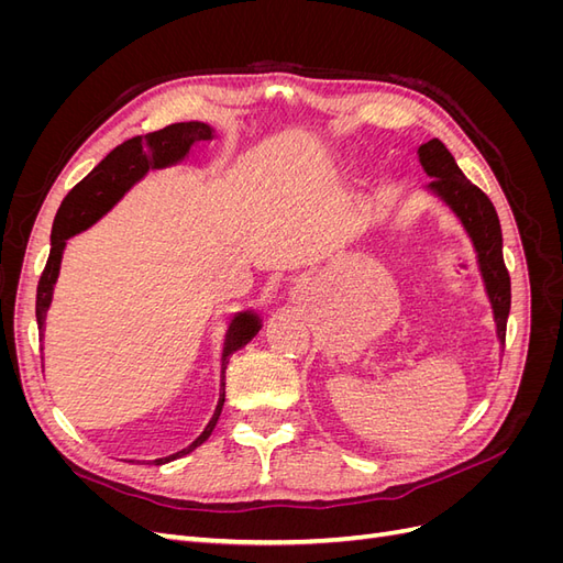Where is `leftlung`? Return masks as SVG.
<instances>
[{
    "label": "left lung",
    "mask_w": 563,
    "mask_h": 563,
    "mask_svg": "<svg viewBox=\"0 0 563 563\" xmlns=\"http://www.w3.org/2000/svg\"><path fill=\"white\" fill-rule=\"evenodd\" d=\"M418 159L428 176H432L430 190L449 203L472 236L476 255H479L482 277L493 305V317H496L498 338L505 345L512 286H509V272L503 261V230L496 207H493V201L479 187L465 178L453 155L439 139L422 143L418 147Z\"/></svg>",
    "instance_id": "8db88e82"
}]
</instances>
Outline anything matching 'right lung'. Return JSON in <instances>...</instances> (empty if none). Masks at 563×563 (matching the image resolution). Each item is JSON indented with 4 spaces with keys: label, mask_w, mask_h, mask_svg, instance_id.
<instances>
[{
    "label": "right lung",
    "mask_w": 563,
    "mask_h": 563,
    "mask_svg": "<svg viewBox=\"0 0 563 563\" xmlns=\"http://www.w3.org/2000/svg\"><path fill=\"white\" fill-rule=\"evenodd\" d=\"M211 139H213V129L209 124H201V122H180V124L164 126L155 133L135 135V139H129L122 145H117L87 178L79 180L73 190L67 192V197L63 199L60 209L56 213L54 230H51V253H48L46 267H44L40 284H37V323H40V329H44V317H46V310L51 305L54 284L58 279L65 242L70 240L73 234L91 228L98 218H103L114 207V203L126 195V190H131V187L150 172V168H164L168 164H176L187 155V152H190V147L195 143L211 141ZM258 329H261L258 314L242 312L232 319V327H230L228 340H225V352H223V373L228 368L225 366L228 354L244 347L249 340L258 333ZM223 404H225V391L220 395L216 416L207 424V430L199 434V439L192 441V446H187L180 453H174L168 457L152 460V463L164 465V463H168V460H176L185 453L195 451L199 444H203V441L209 439V434L216 428L220 411H223ZM129 463H133V460H129Z\"/></svg>",
    "instance_id": "obj_1"
}]
</instances>
